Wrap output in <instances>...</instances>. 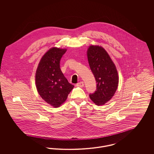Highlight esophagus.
<instances>
[{"instance_id": "obj_1", "label": "esophagus", "mask_w": 154, "mask_h": 154, "mask_svg": "<svg viewBox=\"0 0 154 154\" xmlns=\"http://www.w3.org/2000/svg\"><path fill=\"white\" fill-rule=\"evenodd\" d=\"M76 86L77 87H83L84 86V82H80L79 83H78L76 84Z\"/></svg>"}]
</instances>
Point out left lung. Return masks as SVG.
<instances>
[{
    "label": "left lung",
    "mask_w": 154,
    "mask_h": 154,
    "mask_svg": "<svg viewBox=\"0 0 154 154\" xmlns=\"http://www.w3.org/2000/svg\"><path fill=\"white\" fill-rule=\"evenodd\" d=\"M87 53L89 65L97 83L95 92L89 94V97L96 105H104L114 95L119 86L116 67L101 46L91 45Z\"/></svg>",
    "instance_id": "8db88e82"
}]
</instances>
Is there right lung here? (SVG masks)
<instances>
[{"label":"right lung","mask_w":154,"mask_h":154,"mask_svg":"<svg viewBox=\"0 0 154 154\" xmlns=\"http://www.w3.org/2000/svg\"><path fill=\"white\" fill-rule=\"evenodd\" d=\"M66 48L54 47L42 57L35 72V86L38 93L54 108L63 104L74 85L70 84L60 68V60Z\"/></svg>","instance_id":"right-lung-1"}]
</instances>
